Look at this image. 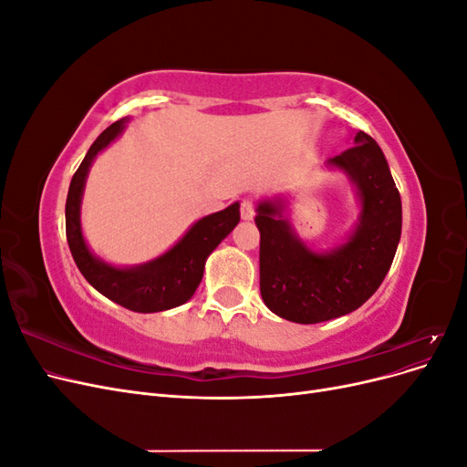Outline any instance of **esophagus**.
Listing matches in <instances>:
<instances>
[{"label": "esophagus", "instance_id": "1", "mask_svg": "<svg viewBox=\"0 0 467 467\" xmlns=\"http://www.w3.org/2000/svg\"><path fill=\"white\" fill-rule=\"evenodd\" d=\"M253 216H255V202H253L251 199L242 201V218L253 220Z\"/></svg>", "mask_w": 467, "mask_h": 467}]
</instances>
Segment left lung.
<instances>
[{
	"label": "left lung",
	"mask_w": 467,
	"mask_h": 467,
	"mask_svg": "<svg viewBox=\"0 0 467 467\" xmlns=\"http://www.w3.org/2000/svg\"><path fill=\"white\" fill-rule=\"evenodd\" d=\"M357 185L362 210L348 242L329 253L309 251L282 216V201H263L261 296L273 314L294 323H321L360 307L384 282L401 237V196L384 151L366 132L327 161Z\"/></svg>",
	"instance_id": "8db88e82"
}]
</instances>
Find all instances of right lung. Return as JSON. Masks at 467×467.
Segmentation results:
<instances>
[{
  "label": "right lung",
  "instance_id": "add662e5",
  "mask_svg": "<svg viewBox=\"0 0 467 467\" xmlns=\"http://www.w3.org/2000/svg\"><path fill=\"white\" fill-rule=\"evenodd\" d=\"M124 122L126 120L112 122L107 130L99 134L74 173L66 199V237L79 273L97 292L132 312L153 314L191 300L202 280L208 255L239 223V204L234 202L225 210L199 220L182 239H179L177 245L150 263L117 268L97 259L81 234V194L95 155L122 132Z\"/></svg>",
  "mask_w": 467,
  "mask_h": 467
}]
</instances>
